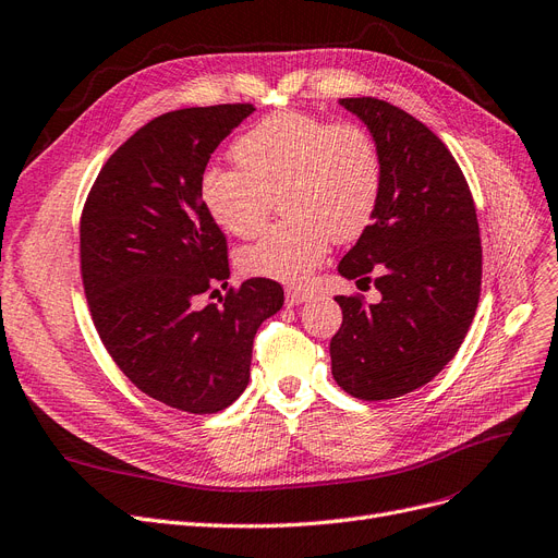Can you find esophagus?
I'll list each match as a JSON object with an SVG mask.
<instances>
[{"label": "esophagus", "instance_id": "1", "mask_svg": "<svg viewBox=\"0 0 558 558\" xmlns=\"http://www.w3.org/2000/svg\"><path fill=\"white\" fill-rule=\"evenodd\" d=\"M311 296H313V294L307 292V290H287L284 301H287V305H301V303H305Z\"/></svg>", "mask_w": 558, "mask_h": 558}]
</instances>
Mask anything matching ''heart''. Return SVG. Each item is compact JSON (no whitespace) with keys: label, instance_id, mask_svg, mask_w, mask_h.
<instances>
[{"label":"heart","instance_id":"b5f03b06","mask_svg":"<svg viewBox=\"0 0 558 558\" xmlns=\"http://www.w3.org/2000/svg\"><path fill=\"white\" fill-rule=\"evenodd\" d=\"M239 170L211 165L199 179L206 214L239 239L255 236L278 197L287 216L236 255L251 278L303 282L331 241L359 239L381 197L375 137L354 121L328 123L307 112H276L232 147Z\"/></svg>","mask_w":558,"mask_h":558}]
</instances>
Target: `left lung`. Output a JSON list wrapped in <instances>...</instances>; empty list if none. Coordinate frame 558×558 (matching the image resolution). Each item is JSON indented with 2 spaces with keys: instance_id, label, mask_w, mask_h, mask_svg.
Instances as JSON below:
<instances>
[{
  "instance_id": "1",
  "label": "left lung",
  "mask_w": 558,
  "mask_h": 558,
  "mask_svg": "<svg viewBox=\"0 0 558 558\" xmlns=\"http://www.w3.org/2000/svg\"><path fill=\"white\" fill-rule=\"evenodd\" d=\"M369 129L381 158L377 211L338 271L373 280L379 303L336 296L333 379L359 400H390L435 379L476 315L483 247L458 160L425 123L386 100L340 98Z\"/></svg>"
}]
</instances>
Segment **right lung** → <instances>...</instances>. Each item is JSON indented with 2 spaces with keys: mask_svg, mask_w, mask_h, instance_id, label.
<instances>
[{
  "mask_svg": "<svg viewBox=\"0 0 558 558\" xmlns=\"http://www.w3.org/2000/svg\"><path fill=\"white\" fill-rule=\"evenodd\" d=\"M251 102L185 108L151 119L108 158L80 218V271L108 354L142 393L189 414L230 407L251 379L253 340L282 287L227 289V239L206 214L199 179Z\"/></svg>",
  "mask_w": 558,
  "mask_h": 558,
  "instance_id": "add662e5",
  "label": "right lung"
}]
</instances>
